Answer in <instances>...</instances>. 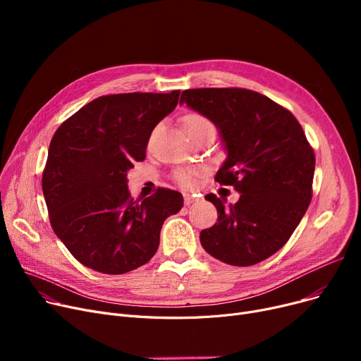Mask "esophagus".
I'll list each match as a JSON object with an SVG mask.
<instances>
[{"label": "esophagus", "mask_w": 361, "mask_h": 361, "mask_svg": "<svg viewBox=\"0 0 361 361\" xmlns=\"http://www.w3.org/2000/svg\"><path fill=\"white\" fill-rule=\"evenodd\" d=\"M195 202H196V197H193V196H190V195H184V204H185V206L192 204V203H195Z\"/></svg>", "instance_id": "esophagus-1"}]
</instances>
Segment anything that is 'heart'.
<instances>
[{
	"mask_svg": "<svg viewBox=\"0 0 361 361\" xmlns=\"http://www.w3.org/2000/svg\"><path fill=\"white\" fill-rule=\"evenodd\" d=\"M181 126L188 137H193L206 130H215L214 123L199 112H188L181 117ZM204 174L202 168H177L173 173L174 181L183 188H192L196 180Z\"/></svg>",
	"mask_w": 361,
	"mask_h": 361,
	"instance_id": "heart-1",
	"label": "heart"
}]
</instances>
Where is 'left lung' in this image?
I'll use <instances>...</instances> for the list:
<instances>
[{
  "mask_svg": "<svg viewBox=\"0 0 361 361\" xmlns=\"http://www.w3.org/2000/svg\"><path fill=\"white\" fill-rule=\"evenodd\" d=\"M187 104L219 128L228 158L215 181L237 203L207 195L218 222L200 233L203 249L233 267H252L283 247L313 195L314 152L297 118L264 94L243 87L187 89Z\"/></svg>",
  "mask_w": 361,
  "mask_h": 361,
  "instance_id": "8db88e82",
  "label": "left lung"
}]
</instances>
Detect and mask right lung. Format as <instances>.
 Segmentation results:
<instances>
[{
    "label": "right lung",
    "instance_id": "right-lung-1",
    "mask_svg": "<svg viewBox=\"0 0 361 361\" xmlns=\"http://www.w3.org/2000/svg\"><path fill=\"white\" fill-rule=\"evenodd\" d=\"M180 90L105 94L74 112L49 143L42 190L49 222L85 267L120 275L158 250L164 221L183 207L169 188L133 199L127 171L146 158L152 130L178 104Z\"/></svg>",
    "mask_w": 361,
    "mask_h": 361
}]
</instances>
